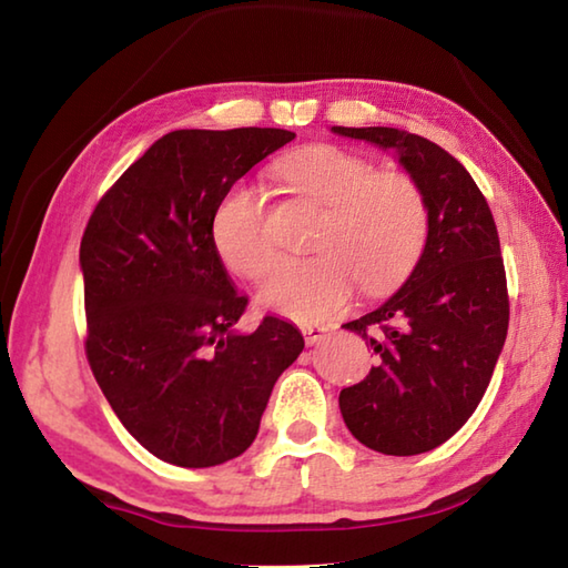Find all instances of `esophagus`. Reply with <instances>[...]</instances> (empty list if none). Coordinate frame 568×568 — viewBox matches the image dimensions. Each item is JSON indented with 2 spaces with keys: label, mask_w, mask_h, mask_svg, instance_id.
I'll list each match as a JSON object with an SVG mask.
<instances>
[{
  "label": "esophagus",
  "mask_w": 568,
  "mask_h": 568,
  "mask_svg": "<svg viewBox=\"0 0 568 568\" xmlns=\"http://www.w3.org/2000/svg\"><path fill=\"white\" fill-rule=\"evenodd\" d=\"M303 335H305V343L307 345H315V343H321L325 335H328V325H313V323H307V325H303Z\"/></svg>",
  "instance_id": "34e87169"
}]
</instances>
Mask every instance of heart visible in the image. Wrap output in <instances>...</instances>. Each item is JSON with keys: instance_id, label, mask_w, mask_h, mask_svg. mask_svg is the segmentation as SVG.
<instances>
[{"instance_id": "1", "label": "heart", "mask_w": 568, "mask_h": 568, "mask_svg": "<svg viewBox=\"0 0 568 568\" xmlns=\"http://www.w3.org/2000/svg\"><path fill=\"white\" fill-rule=\"evenodd\" d=\"M281 175L325 207L313 253L287 263L263 285L261 303L297 323L331 318L351 303L355 283L378 295L398 287L418 265L430 235L428 197L416 178L378 170L358 152L307 145L281 162ZM220 261L245 281H263L277 263V245L255 187L237 182L213 215Z\"/></svg>"}]
</instances>
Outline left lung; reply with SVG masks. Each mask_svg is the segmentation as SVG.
Returning a JSON list of instances; mask_svg holds the SVG:
<instances>
[{
	"mask_svg": "<svg viewBox=\"0 0 568 568\" xmlns=\"http://www.w3.org/2000/svg\"><path fill=\"white\" fill-rule=\"evenodd\" d=\"M398 152L430 207V235L400 291L345 323L371 343L376 365L341 390L351 434L378 454L434 450L474 416L508 331V287L496 223L460 162L396 128H333Z\"/></svg>",
	"mask_w": 568,
	"mask_h": 568,
	"instance_id": "1",
	"label": "left lung"
}]
</instances>
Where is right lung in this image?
Returning <instances> with one entry per match:
<instances>
[{
  "label": "right lung",
  "instance_id": "obj_1",
  "mask_svg": "<svg viewBox=\"0 0 568 568\" xmlns=\"http://www.w3.org/2000/svg\"><path fill=\"white\" fill-rule=\"evenodd\" d=\"M295 132L175 130L94 205L80 245L84 353L122 426L182 468L250 448L275 381L303 353L295 325L265 315L250 333L213 245L220 200Z\"/></svg>",
  "mask_w": 568,
  "mask_h": 568
}]
</instances>
